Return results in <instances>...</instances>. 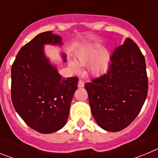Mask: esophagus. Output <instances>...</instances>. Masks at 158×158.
<instances>
[{
  "label": "esophagus",
  "mask_w": 158,
  "mask_h": 158,
  "mask_svg": "<svg viewBox=\"0 0 158 158\" xmlns=\"http://www.w3.org/2000/svg\"><path fill=\"white\" fill-rule=\"evenodd\" d=\"M84 85H85V83H84V81L82 80H79V81H78V85L77 86L79 88H82L84 87Z\"/></svg>",
  "instance_id": "obj_1"
}]
</instances>
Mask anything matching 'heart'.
<instances>
[{"label":"heart","mask_w":158,"mask_h":158,"mask_svg":"<svg viewBox=\"0 0 158 158\" xmlns=\"http://www.w3.org/2000/svg\"><path fill=\"white\" fill-rule=\"evenodd\" d=\"M102 49L103 47L101 45H93L81 51L77 56V64L79 65H85L92 60L89 65V72L93 75L101 74L107 69L109 63V54L107 51H104L98 55L101 52ZM69 66L73 72L79 71V67L74 62H69Z\"/></svg>","instance_id":"heart-1"}]
</instances>
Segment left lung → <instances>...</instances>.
Instances as JSON below:
<instances>
[{"label": "left lung", "mask_w": 158, "mask_h": 158, "mask_svg": "<svg viewBox=\"0 0 158 158\" xmlns=\"http://www.w3.org/2000/svg\"><path fill=\"white\" fill-rule=\"evenodd\" d=\"M93 118L111 132L122 131L139 115L148 93L146 61L127 38L111 56L107 72L85 85Z\"/></svg>", "instance_id": "obj_1"}]
</instances>
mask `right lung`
Wrapping results in <instances>:
<instances>
[{
	"instance_id": "1",
	"label": "right lung",
	"mask_w": 158,
	"mask_h": 158,
	"mask_svg": "<svg viewBox=\"0 0 158 158\" xmlns=\"http://www.w3.org/2000/svg\"><path fill=\"white\" fill-rule=\"evenodd\" d=\"M46 44L61 46L62 38L43 32L19 50L12 65L11 96L14 108L27 125L50 134L65 125L78 78L62 77L46 57ZM63 58L65 62V54Z\"/></svg>"
}]
</instances>
